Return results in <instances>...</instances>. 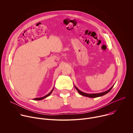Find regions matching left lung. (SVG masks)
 I'll return each instance as SVG.
<instances>
[{"label":"left lung","instance_id":"obj_1","mask_svg":"<svg viewBox=\"0 0 133 133\" xmlns=\"http://www.w3.org/2000/svg\"><path fill=\"white\" fill-rule=\"evenodd\" d=\"M113 86H112L109 89H108V90H107L106 91H104V92H101V93H98V94H87V93H85V92H83L81 91V90H79L77 87H76L75 86V87L76 89L78 91V92L79 93V94L82 95L86 96V97H90V98H96V97L102 96L104 95L107 94L108 92H109L110 91V90L113 87Z\"/></svg>","mask_w":133,"mask_h":133}]
</instances>
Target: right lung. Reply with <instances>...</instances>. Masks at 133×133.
<instances>
[{
  "mask_svg": "<svg viewBox=\"0 0 133 133\" xmlns=\"http://www.w3.org/2000/svg\"><path fill=\"white\" fill-rule=\"evenodd\" d=\"M53 90H54V88L52 89V90L48 94H47V95H46V96H44V97H41V98H34V100H35V101H40V100H42V99H44V98H45L46 97H48V96H49L51 94V92H52V91H53Z\"/></svg>",
  "mask_w": 133,
  "mask_h": 133,
  "instance_id": "obj_1",
  "label": "right lung"
}]
</instances>
